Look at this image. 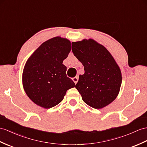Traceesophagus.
Returning <instances> with one entry per match:
<instances>
[{"label":"esophagus","instance_id":"esophagus-1","mask_svg":"<svg viewBox=\"0 0 147 147\" xmlns=\"http://www.w3.org/2000/svg\"><path fill=\"white\" fill-rule=\"evenodd\" d=\"M72 80H73V81L74 82V83L76 84L77 83L78 80V76H76V77H74V78H72Z\"/></svg>","mask_w":147,"mask_h":147}]
</instances>
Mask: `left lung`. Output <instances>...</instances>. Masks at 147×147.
Listing matches in <instances>:
<instances>
[{
	"instance_id": "obj_1",
	"label": "left lung",
	"mask_w": 147,
	"mask_h": 147,
	"mask_svg": "<svg viewBox=\"0 0 147 147\" xmlns=\"http://www.w3.org/2000/svg\"><path fill=\"white\" fill-rule=\"evenodd\" d=\"M74 55L84 67L76 88L83 101L92 108L100 109L115 100L122 81L119 66L104 46L94 39L71 43Z\"/></svg>"
}]
</instances>
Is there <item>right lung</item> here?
<instances>
[{
    "label": "right lung",
    "mask_w": 147,
    "mask_h": 147,
    "mask_svg": "<svg viewBox=\"0 0 147 147\" xmlns=\"http://www.w3.org/2000/svg\"><path fill=\"white\" fill-rule=\"evenodd\" d=\"M71 51V42L55 37L42 44L28 59L22 74L26 94L35 104L50 109L61 102L75 83L67 77L63 60Z\"/></svg>",
    "instance_id": "1"
}]
</instances>
